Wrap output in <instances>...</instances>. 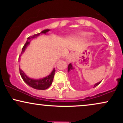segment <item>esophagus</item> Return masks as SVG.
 Listing matches in <instances>:
<instances>
[{
    "label": "esophagus",
    "instance_id": "esophagus-1",
    "mask_svg": "<svg viewBox=\"0 0 123 123\" xmlns=\"http://www.w3.org/2000/svg\"><path fill=\"white\" fill-rule=\"evenodd\" d=\"M66 60H67L68 62H72V58L71 57H69Z\"/></svg>",
    "mask_w": 123,
    "mask_h": 123
}]
</instances>
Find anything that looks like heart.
<instances>
[{"label": "heart", "instance_id": "1", "mask_svg": "<svg viewBox=\"0 0 123 123\" xmlns=\"http://www.w3.org/2000/svg\"><path fill=\"white\" fill-rule=\"evenodd\" d=\"M92 35V33L88 32H81L77 35V37L81 40H87Z\"/></svg>", "mask_w": 123, "mask_h": 123}]
</instances>
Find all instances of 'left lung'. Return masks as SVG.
Listing matches in <instances>:
<instances>
[{"label":"left lung","instance_id":"obj_1","mask_svg":"<svg viewBox=\"0 0 123 123\" xmlns=\"http://www.w3.org/2000/svg\"><path fill=\"white\" fill-rule=\"evenodd\" d=\"M74 68L72 66V64L71 63H69V65H68V72L69 71H70V70H73L74 69ZM101 82V81H100V82H98V83H96V84H95V85H94V87H96V86H97L98 85V84H99V83Z\"/></svg>","mask_w":123,"mask_h":123}]
</instances>
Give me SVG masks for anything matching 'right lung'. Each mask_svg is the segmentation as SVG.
Listing matches in <instances>:
<instances>
[{
    "mask_svg": "<svg viewBox=\"0 0 123 123\" xmlns=\"http://www.w3.org/2000/svg\"><path fill=\"white\" fill-rule=\"evenodd\" d=\"M49 31H50V29H45V30L42 31L40 33H37V34H35L34 35H33V36H30V37H28L27 38V41H26V42L25 43L24 46L22 47V52H21V54H22L25 51V49H26L27 46L29 44V43H30V42H29V41H31V39L37 37L38 36H39V35L41 34V33H44V34H46V33H47ZM55 69L54 68L53 71L51 72V73L50 74H49V76H46V77H44V78L40 79H31L28 77V76L25 74V73L22 70H21L20 69H19L20 75L24 81L28 86L32 87V88L36 89V90H46V89L48 88L51 85L52 83H53L54 76L55 74Z\"/></svg>",
    "mask_w": 123,
    "mask_h": 123,
    "instance_id": "add662e5",
    "label": "right lung"
}]
</instances>
